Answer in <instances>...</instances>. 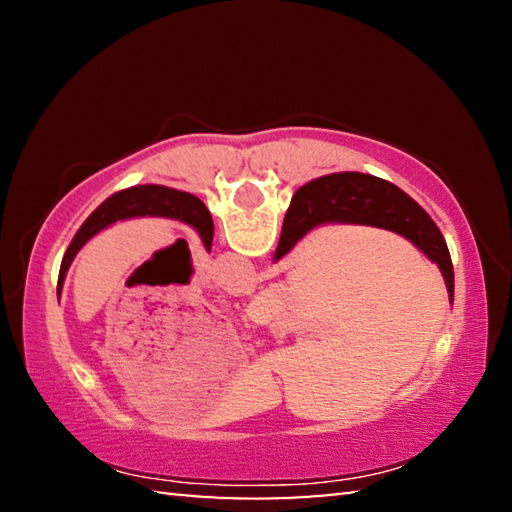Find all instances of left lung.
<instances>
[{
  "instance_id": "8db88e82",
  "label": "left lung",
  "mask_w": 512,
  "mask_h": 512,
  "mask_svg": "<svg viewBox=\"0 0 512 512\" xmlns=\"http://www.w3.org/2000/svg\"><path fill=\"white\" fill-rule=\"evenodd\" d=\"M137 216H162V219H176L192 225L198 235H201L205 248L212 250L214 223L201 198L162 185H140L124 189V192H117L106 198V201L85 219L79 232L74 235L63 262H60L58 296L60 291H63L67 268L74 262L76 253H79V250L103 228L124 219H137Z\"/></svg>"
}]
</instances>
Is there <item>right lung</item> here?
I'll return each mask as SVG.
<instances>
[{
    "instance_id": "right-lung-1",
    "label": "right lung",
    "mask_w": 512,
    "mask_h": 512,
    "mask_svg": "<svg viewBox=\"0 0 512 512\" xmlns=\"http://www.w3.org/2000/svg\"><path fill=\"white\" fill-rule=\"evenodd\" d=\"M325 223L372 225L406 237L438 264L449 300H454V266L445 239L431 216L400 187L357 171L311 180L291 198L275 259H282L309 230Z\"/></svg>"
}]
</instances>
